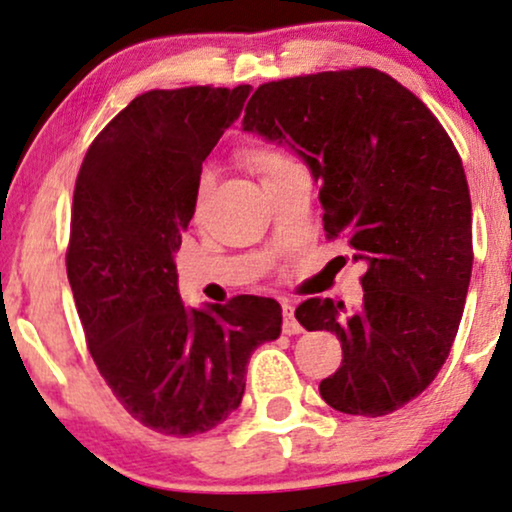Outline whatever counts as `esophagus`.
I'll list each match as a JSON object with an SVG mask.
<instances>
[{"label":"esophagus","mask_w":512,"mask_h":512,"mask_svg":"<svg viewBox=\"0 0 512 512\" xmlns=\"http://www.w3.org/2000/svg\"><path fill=\"white\" fill-rule=\"evenodd\" d=\"M283 332L285 335H299L302 332V325L295 318V306L288 302H283Z\"/></svg>","instance_id":"34e87169"}]
</instances>
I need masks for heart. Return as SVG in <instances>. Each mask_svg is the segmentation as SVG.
<instances>
[{
	"label": "heart",
	"instance_id": "obj_1",
	"mask_svg": "<svg viewBox=\"0 0 512 512\" xmlns=\"http://www.w3.org/2000/svg\"><path fill=\"white\" fill-rule=\"evenodd\" d=\"M245 161H248V166L255 170L262 180L264 177H269L271 173H276V170L285 168L288 163H292L290 159H285L281 152H276V149H269V147H250L248 152H245ZM206 187H208V175H203L199 182V203L203 199Z\"/></svg>",
	"mask_w": 512,
	"mask_h": 512
}]
</instances>
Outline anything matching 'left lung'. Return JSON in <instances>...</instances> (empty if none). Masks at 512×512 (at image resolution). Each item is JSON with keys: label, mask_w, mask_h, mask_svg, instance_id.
I'll return each instance as SVG.
<instances>
[{"label": "left lung", "mask_w": 512, "mask_h": 512, "mask_svg": "<svg viewBox=\"0 0 512 512\" xmlns=\"http://www.w3.org/2000/svg\"><path fill=\"white\" fill-rule=\"evenodd\" d=\"M243 131L302 156L327 238L367 267L356 311L330 297L295 311L342 342L320 395L344 414L395 412L438 377L466 304L473 210L459 152L417 95L372 67L262 84Z\"/></svg>", "instance_id": "1"}]
</instances>
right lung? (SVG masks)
Returning <instances> with one entry per match:
<instances>
[{
	"instance_id": "right-lung-1",
	"label": "right lung",
	"mask_w": 512,
	"mask_h": 512,
	"mask_svg": "<svg viewBox=\"0 0 512 512\" xmlns=\"http://www.w3.org/2000/svg\"><path fill=\"white\" fill-rule=\"evenodd\" d=\"M252 86H189L131 100L88 147L77 175L67 278L88 351L124 410L189 438L241 405L252 351L281 335L271 297L187 309L175 252L201 166Z\"/></svg>"
}]
</instances>
